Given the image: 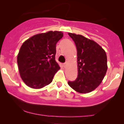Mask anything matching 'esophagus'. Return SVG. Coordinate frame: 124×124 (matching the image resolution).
I'll use <instances>...</instances> for the list:
<instances>
[{"label":"esophagus","instance_id":"34e87169","mask_svg":"<svg viewBox=\"0 0 124 124\" xmlns=\"http://www.w3.org/2000/svg\"><path fill=\"white\" fill-rule=\"evenodd\" d=\"M67 64H68V63H67V62H65V63H63V66L64 68H65V67L67 66Z\"/></svg>","mask_w":124,"mask_h":124}]
</instances>
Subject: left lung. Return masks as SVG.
Instances as JSON below:
<instances>
[{
  "instance_id": "left-lung-1",
  "label": "left lung",
  "mask_w": 124,
  "mask_h": 124,
  "mask_svg": "<svg viewBox=\"0 0 124 124\" xmlns=\"http://www.w3.org/2000/svg\"><path fill=\"white\" fill-rule=\"evenodd\" d=\"M77 49L78 74L76 79L69 81L71 88L80 93H87L101 83L107 70L105 51L96 42L82 35L69 32Z\"/></svg>"
}]
</instances>
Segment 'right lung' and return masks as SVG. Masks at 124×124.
Segmentation results:
<instances>
[{
	"label": "right lung",
	"mask_w": 124,
	"mask_h": 124,
	"mask_svg": "<svg viewBox=\"0 0 124 124\" xmlns=\"http://www.w3.org/2000/svg\"><path fill=\"white\" fill-rule=\"evenodd\" d=\"M61 31H48L31 37L21 45L17 55L20 75L32 89H41L52 82L60 69L55 61L56 44L63 37Z\"/></svg>",
	"instance_id": "add662e5"
}]
</instances>
